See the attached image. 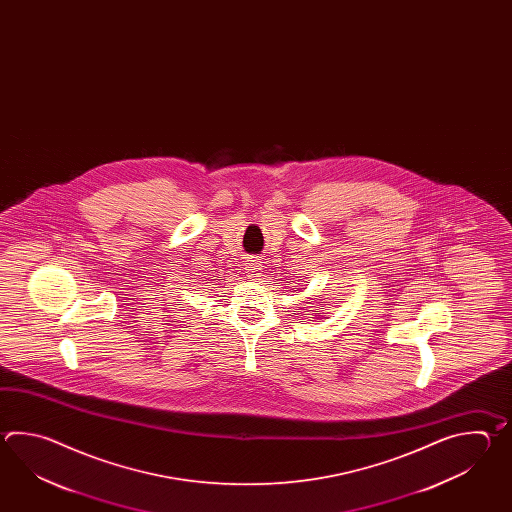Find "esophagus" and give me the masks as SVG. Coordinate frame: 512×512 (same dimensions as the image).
<instances>
[{"label": "esophagus", "instance_id": "obj_1", "mask_svg": "<svg viewBox=\"0 0 512 512\" xmlns=\"http://www.w3.org/2000/svg\"><path fill=\"white\" fill-rule=\"evenodd\" d=\"M261 269H263V261L260 260H249L247 263V274L252 280H260Z\"/></svg>", "mask_w": 512, "mask_h": 512}]
</instances>
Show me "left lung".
<instances>
[{"label":"left lung","mask_w":512,"mask_h":512,"mask_svg":"<svg viewBox=\"0 0 512 512\" xmlns=\"http://www.w3.org/2000/svg\"><path fill=\"white\" fill-rule=\"evenodd\" d=\"M318 315H320V313H318Z\"/></svg>","instance_id":"8db88e82"}]
</instances>
